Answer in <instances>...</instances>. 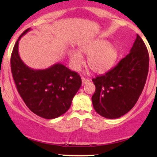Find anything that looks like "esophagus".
Here are the masks:
<instances>
[{"label":"esophagus","mask_w":157,"mask_h":157,"mask_svg":"<svg viewBox=\"0 0 157 157\" xmlns=\"http://www.w3.org/2000/svg\"><path fill=\"white\" fill-rule=\"evenodd\" d=\"M90 82L89 80H87V79H86V78H82V83L83 85L88 83V82Z\"/></svg>","instance_id":"1"}]
</instances>
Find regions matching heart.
<instances>
[{"mask_svg":"<svg viewBox=\"0 0 157 157\" xmlns=\"http://www.w3.org/2000/svg\"><path fill=\"white\" fill-rule=\"evenodd\" d=\"M76 50L69 52L70 63L74 69L78 70L84 63L82 55L88 57V66L93 72L105 73L113 66L118 56L117 48L103 39L89 40Z\"/></svg>","mask_w":157,"mask_h":157,"instance_id":"b5f03b06","label":"heart"}]
</instances>
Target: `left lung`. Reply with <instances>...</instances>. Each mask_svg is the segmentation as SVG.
<instances>
[{
  "mask_svg": "<svg viewBox=\"0 0 157 157\" xmlns=\"http://www.w3.org/2000/svg\"><path fill=\"white\" fill-rule=\"evenodd\" d=\"M147 47L136 35L130 53L105 75L93 78L95 92L91 100L97 113L108 119L123 116L135 105L148 73Z\"/></svg>",
  "mask_w": 157,
  "mask_h": 157,
  "instance_id": "8db88e82",
  "label": "left lung"
}]
</instances>
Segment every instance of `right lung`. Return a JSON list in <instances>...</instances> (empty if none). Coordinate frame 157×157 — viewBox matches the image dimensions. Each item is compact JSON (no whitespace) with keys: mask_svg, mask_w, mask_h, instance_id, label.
I'll return each mask as SVG.
<instances>
[{"mask_svg":"<svg viewBox=\"0 0 157 157\" xmlns=\"http://www.w3.org/2000/svg\"><path fill=\"white\" fill-rule=\"evenodd\" d=\"M16 41L11 55V70L17 91L27 107L40 117L55 119L69 109L73 97L82 84L80 75L61 63L43 70L32 69L21 59L19 40Z\"/></svg>","mask_w":157,"mask_h":157,"instance_id":"right-lung-1","label":"right lung"}]
</instances>
